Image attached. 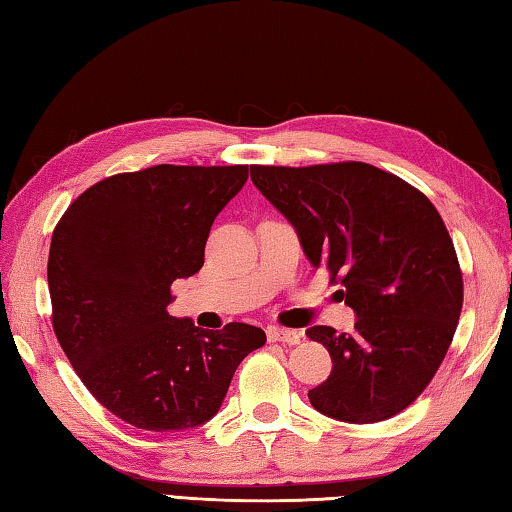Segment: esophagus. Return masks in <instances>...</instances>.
Here are the masks:
<instances>
[{"instance_id": "esophagus-1", "label": "esophagus", "mask_w": 512, "mask_h": 512, "mask_svg": "<svg viewBox=\"0 0 512 512\" xmlns=\"http://www.w3.org/2000/svg\"><path fill=\"white\" fill-rule=\"evenodd\" d=\"M268 341H277V343H287V345H298L302 341V334L296 332V329H284V327H268L266 329Z\"/></svg>"}]
</instances>
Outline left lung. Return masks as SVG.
Here are the masks:
<instances>
[{"mask_svg":"<svg viewBox=\"0 0 512 512\" xmlns=\"http://www.w3.org/2000/svg\"><path fill=\"white\" fill-rule=\"evenodd\" d=\"M316 268L341 282L352 334L307 329L334 368L309 402L327 418H393L443 363L463 307V277L443 219L418 189L366 162L250 167Z\"/></svg>","mask_w":512,"mask_h":512,"instance_id":"obj_1","label":"left lung"}]
</instances>
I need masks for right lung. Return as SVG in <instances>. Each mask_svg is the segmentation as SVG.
I'll return each mask as SVG.
<instances>
[{
  "instance_id": "right-lung-1",
  "label": "right lung",
  "mask_w": 512,
  "mask_h": 512,
  "mask_svg": "<svg viewBox=\"0 0 512 512\" xmlns=\"http://www.w3.org/2000/svg\"><path fill=\"white\" fill-rule=\"evenodd\" d=\"M246 180L244 164L117 173L56 225L47 282L58 343L88 391L137 429L212 420L239 363L266 343L253 325L207 332L167 311L171 284L201 271L212 223Z\"/></svg>"
}]
</instances>
